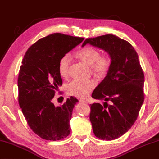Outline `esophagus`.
I'll return each instance as SVG.
<instances>
[{"label": "esophagus", "instance_id": "1", "mask_svg": "<svg viewBox=\"0 0 159 159\" xmlns=\"http://www.w3.org/2000/svg\"><path fill=\"white\" fill-rule=\"evenodd\" d=\"M79 102L81 103V104H87V102L86 101L83 100V99H80L79 100Z\"/></svg>", "mask_w": 159, "mask_h": 159}]
</instances>
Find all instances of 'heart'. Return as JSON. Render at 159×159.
<instances>
[{"label":"heart","mask_w":159,"mask_h":159,"mask_svg":"<svg viewBox=\"0 0 159 159\" xmlns=\"http://www.w3.org/2000/svg\"><path fill=\"white\" fill-rule=\"evenodd\" d=\"M77 59L91 66V69L95 75L102 76L109 70L110 59L106 55H100L99 51L91 47H84L77 51L75 54ZM59 75L63 79H67L70 74V60L67 55H64L58 63ZM95 87L93 80H74L66 86L68 95L80 98H87Z\"/></svg>","instance_id":"1"}]
</instances>
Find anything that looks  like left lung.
<instances>
[{
  "mask_svg": "<svg viewBox=\"0 0 159 159\" xmlns=\"http://www.w3.org/2000/svg\"><path fill=\"white\" fill-rule=\"evenodd\" d=\"M87 44L104 50L111 59L106 77L91 95L104 101V106L91 104L89 119L97 138L115 139L129 130L137 119L144 100V75L137 52L126 40L106 34L87 39L82 47Z\"/></svg>",
  "mask_w": 159,
  "mask_h": 159,
  "instance_id": "obj_1",
  "label": "left lung"
}]
</instances>
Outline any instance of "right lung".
Returning <instances> with one entry per match:
<instances>
[{
    "label": "right lung",
    "mask_w": 159,
    "mask_h": 159,
    "mask_svg": "<svg viewBox=\"0 0 159 159\" xmlns=\"http://www.w3.org/2000/svg\"><path fill=\"white\" fill-rule=\"evenodd\" d=\"M83 40L54 33L39 39L24 55L17 80L18 101L29 127L43 139L61 140L70 133V120L78 99L71 96L56 107L52 99L62 85L59 61Z\"/></svg>",
    "instance_id": "1"
}]
</instances>
